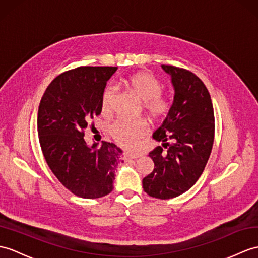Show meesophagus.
<instances>
[{
	"instance_id": "34e87169",
	"label": "esophagus",
	"mask_w": 258,
	"mask_h": 258,
	"mask_svg": "<svg viewBox=\"0 0 258 258\" xmlns=\"http://www.w3.org/2000/svg\"><path fill=\"white\" fill-rule=\"evenodd\" d=\"M141 156V155H133V154H127V153H125L124 154V156H123V159L124 160H131V159H136V158H139Z\"/></svg>"
}]
</instances>
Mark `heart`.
<instances>
[{"label":"heart","instance_id":"heart-1","mask_svg":"<svg viewBox=\"0 0 258 258\" xmlns=\"http://www.w3.org/2000/svg\"><path fill=\"white\" fill-rule=\"evenodd\" d=\"M126 86L143 101V110L153 121L163 119L171 107L170 100L161 93L163 85L153 74L140 71L132 75L126 80ZM116 88L112 83L107 85L101 95V107L103 112H110L114 100ZM110 135L117 144L127 149H134L147 134V124L137 119L118 118L110 126Z\"/></svg>","mask_w":258,"mask_h":258}]
</instances>
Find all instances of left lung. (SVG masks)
<instances>
[{"mask_svg":"<svg viewBox=\"0 0 258 258\" xmlns=\"http://www.w3.org/2000/svg\"><path fill=\"white\" fill-rule=\"evenodd\" d=\"M161 67L171 76L175 95L168 115L153 134L161 145L149 153L155 168L143 179V188L167 200L189 190L205 170L213 146L214 113L201 79L187 69Z\"/></svg>","mask_w":258,"mask_h":258,"instance_id":"left-lung-1","label":"left lung"}]
</instances>
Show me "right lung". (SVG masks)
<instances>
[{"label":"right lung","mask_w":258,"mask_h":258,"mask_svg":"<svg viewBox=\"0 0 258 258\" xmlns=\"http://www.w3.org/2000/svg\"><path fill=\"white\" fill-rule=\"evenodd\" d=\"M117 67H78L47 87L37 116L38 139L47 165L74 195L85 199L113 190L122 149L102 142L88 146L85 130L101 111V95Z\"/></svg>","instance_id":"right-lung-1"}]
</instances>
